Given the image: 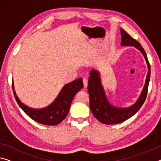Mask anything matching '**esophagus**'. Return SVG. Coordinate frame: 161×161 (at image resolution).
<instances>
[{
  "instance_id": "esophagus-1",
  "label": "esophagus",
  "mask_w": 161,
  "mask_h": 161,
  "mask_svg": "<svg viewBox=\"0 0 161 161\" xmlns=\"http://www.w3.org/2000/svg\"><path fill=\"white\" fill-rule=\"evenodd\" d=\"M83 86H84V87H87V85H88V80L87 79H86V78H84L83 79Z\"/></svg>"
}]
</instances>
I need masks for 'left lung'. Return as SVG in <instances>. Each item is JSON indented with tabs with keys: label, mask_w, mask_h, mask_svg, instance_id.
I'll list each match as a JSON object with an SVG mask.
<instances>
[{
	"label": "left lung",
	"mask_w": 161,
	"mask_h": 161,
	"mask_svg": "<svg viewBox=\"0 0 161 161\" xmlns=\"http://www.w3.org/2000/svg\"><path fill=\"white\" fill-rule=\"evenodd\" d=\"M120 32L121 46L134 47L142 53L147 65V73L144 87L137 101L127 107H119L112 104L108 99L101 82L99 70L94 68L91 69L88 78V86L90 97V108L93 116L99 122L105 125H116L125 122L139 111L146 99L150 78V65L144 49L137 40L131 37L124 29H120Z\"/></svg>",
	"instance_id": "obj_1"
}]
</instances>
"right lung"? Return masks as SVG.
I'll return each instance as SVG.
<instances>
[{"instance_id": "add662e5", "label": "right lung", "mask_w": 161, "mask_h": 161, "mask_svg": "<svg viewBox=\"0 0 161 161\" xmlns=\"http://www.w3.org/2000/svg\"><path fill=\"white\" fill-rule=\"evenodd\" d=\"M12 88L17 103L29 117L42 125L53 126L60 124L68 115L73 98L83 88V83L82 78H79L65 84L50 104L39 108L29 107L21 102L14 89V80L12 82Z\"/></svg>"}]
</instances>
